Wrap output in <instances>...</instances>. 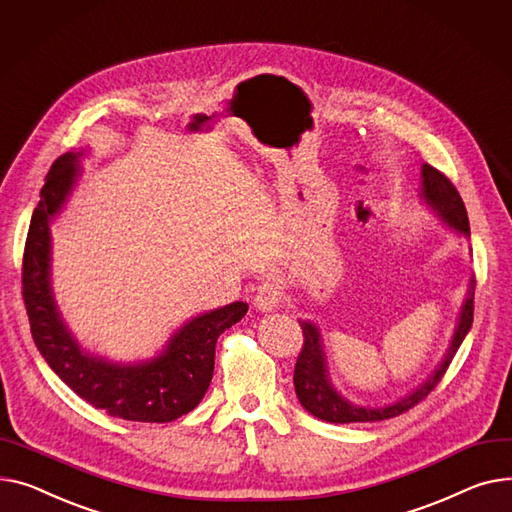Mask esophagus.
Returning <instances> with one entry per match:
<instances>
[{
    "label": "esophagus",
    "instance_id": "1",
    "mask_svg": "<svg viewBox=\"0 0 512 512\" xmlns=\"http://www.w3.org/2000/svg\"><path fill=\"white\" fill-rule=\"evenodd\" d=\"M283 299V289L275 281H264L258 285L256 297H254V306L260 312H273Z\"/></svg>",
    "mask_w": 512,
    "mask_h": 512
}]
</instances>
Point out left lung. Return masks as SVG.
Wrapping results in <instances>:
<instances>
[{"instance_id": "left-lung-1", "label": "left lung", "mask_w": 512, "mask_h": 512, "mask_svg": "<svg viewBox=\"0 0 512 512\" xmlns=\"http://www.w3.org/2000/svg\"><path fill=\"white\" fill-rule=\"evenodd\" d=\"M422 200L434 210V213L455 231L469 237V219L467 210L463 204V198L459 196L457 188L450 179L440 173L436 167L424 163L422 165V192H419ZM473 293H475V279L469 283V291L465 297V304L459 312V322L455 328L453 341L442 359V364L428 376L426 382L419 384L409 395L401 397L395 403H388L382 407H370V405H355L353 401L345 399L328 378V366H326V353L322 345L320 330L310 320H299L304 333V347L297 355V364L293 372V384L295 395L314 417L322 419V422L330 424H353V422H382V419L397 417L411 407H415L419 401H424L432 390L442 380L444 372L448 370L450 362L461 347L465 335L469 333L473 322Z\"/></svg>"}]
</instances>
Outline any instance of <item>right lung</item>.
I'll return each mask as SVG.
<instances>
[{
	"label": "right lung",
	"mask_w": 512,
	"mask_h": 512,
	"mask_svg": "<svg viewBox=\"0 0 512 512\" xmlns=\"http://www.w3.org/2000/svg\"><path fill=\"white\" fill-rule=\"evenodd\" d=\"M80 157L82 153H66L51 165L30 219L22 258V299L30 333L49 368L88 405L130 422H173L202 401L215 372L217 339L246 316L248 304L233 302L188 320L146 362L115 364L82 349L53 299L49 229L74 190Z\"/></svg>",
	"instance_id": "add662e5"
}]
</instances>
